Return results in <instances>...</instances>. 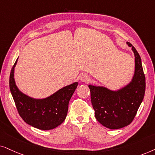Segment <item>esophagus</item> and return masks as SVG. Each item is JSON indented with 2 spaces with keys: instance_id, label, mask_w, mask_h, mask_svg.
I'll return each mask as SVG.
<instances>
[{
  "instance_id": "esophagus-1",
  "label": "esophagus",
  "mask_w": 155,
  "mask_h": 155,
  "mask_svg": "<svg viewBox=\"0 0 155 155\" xmlns=\"http://www.w3.org/2000/svg\"><path fill=\"white\" fill-rule=\"evenodd\" d=\"M88 79H89V78H88V76L86 75V74H82V75L80 76V80H81V81L82 82H87L88 81Z\"/></svg>"
}]
</instances>
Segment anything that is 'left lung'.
<instances>
[{"instance_id": "left-lung-1", "label": "left lung", "mask_w": 155, "mask_h": 155, "mask_svg": "<svg viewBox=\"0 0 155 155\" xmlns=\"http://www.w3.org/2000/svg\"><path fill=\"white\" fill-rule=\"evenodd\" d=\"M127 45L135 55V73L131 81L117 91L88 85L95 117L109 129L122 128L130 124L145 96V76L141 58L130 43Z\"/></svg>"}]
</instances>
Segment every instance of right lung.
Here are the masks:
<instances>
[{"instance_id": "add662e5", "label": "right lung", "mask_w": 155, "mask_h": 155, "mask_svg": "<svg viewBox=\"0 0 155 155\" xmlns=\"http://www.w3.org/2000/svg\"><path fill=\"white\" fill-rule=\"evenodd\" d=\"M18 59L10 74V90L18 113L31 126L48 130L64 122L68 112V106L78 82L64 86L47 98L37 99L28 96L18 89L14 79V70Z\"/></svg>"}]
</instances>
